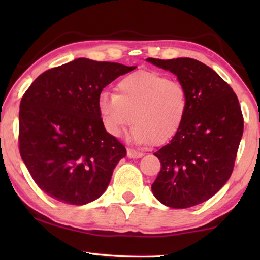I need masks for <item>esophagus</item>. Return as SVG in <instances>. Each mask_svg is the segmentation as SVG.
<instances>
[{
    "label": "esophagus",
    "mask_w": 260,
    "mask_h": 260,
    "mask_svg": "<svg viewBox=\"0 0 260 260\" xmlns=\"http://www.w3.org/2000/svg\"><path fill=\"white\" fill-rule=\"evenodd\" d=\"M142 156H143L142 152L133 150V149H128V150H127V157L131 158V159H138V158H141Z\"/></svg>",
    "instance_id": "34e87169"
}]
</instances>
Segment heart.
Masks as SVG:
<instances>
[{"label":"heart","instance_id":"obj_1","mask_svg":"<svg viewBox=\"0 0 260 260\" xmlns=\"http://www.w3.org/2000/svg\"><path fill=\"white\" fill-rule=\"evenodd\" d=\"M184 88L158 72L138 71L120 79L116 94L102 93L99 113L110 134L120 136L131 122L135 144H161L178 133L187 113Z\"/></svg>","mask_w":260,"mask_h":260}]
</instances>
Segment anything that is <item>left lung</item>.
Returning a JSON list of instances; mask_svg holds the SVG:
<instances>
[{
	"label": "left lung",
	"mask_w": 260,
	"mask_h": 260,
	"mask_svg": "<svg viewBox=\"0 0 260 260\" xmlns=\"http://www.w3.org/2000/svg\"><path fill=\"white\" fill-rule=\"evenodd\" d=\"M170 71L187 93V113L178 133L156 151L161 167L151 190L169 208L203 203L223 187L243 134L236 95L219 74L192 58H147Z\"/></svg>",
	"instance_id": "obj_1"
}]
</instances>
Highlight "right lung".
<instances>
[{
    "instance_id": "right-lung-1",
    "label": "right lung",
    "mask_w": 260,
    "mask_h": 260,
    "mask_svg": "<svg viewBox=\"0 0 260 260\" xmlns=\"http://www.w3.org/2000/svg\"><path fill=\"white\" fill-rule=\"evenodd\" d=\"M136 67L77 58L43 72L20 102L19 151L35 183L61 203L98 200L126 149L105 129L103 88Z\"/></svg>"
}]
</instances>
